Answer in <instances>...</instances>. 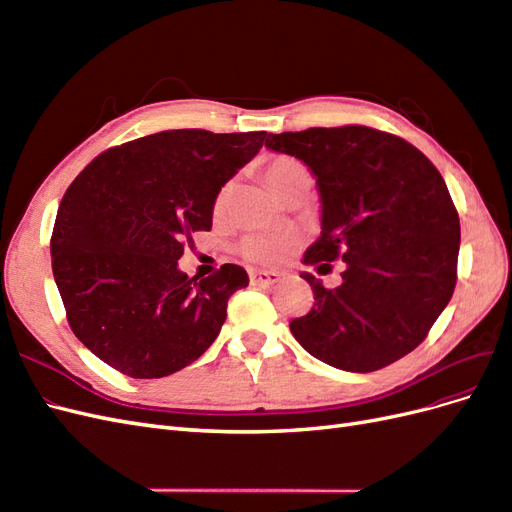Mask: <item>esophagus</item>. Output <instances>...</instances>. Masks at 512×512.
<instances>
[{
  "instance_id": "1",
  "label": "esophagus",
  "mask_w": 512,
  "mask_h": 512,
  "mask_svg": "<svg viewBox=\"0 0 512 512\" xmlns=\"http://www.w3.org/2000/svg\"><path fill=\"white\" fill-rule=\"evenodd\" d=\"M250 280L254 286H271L280 280V273L277 271H265V269H254L250 271Z\"/></svg>"
}]
</instances>
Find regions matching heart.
Segmentation results:
<instances>
[{
	"instance_id": "obj_1",
	"label": "heart",
	"mask_w": 512,
	"mask_h": 512,
	"mask_svg": "<svg viewBox=\"0 0 512 512\" xmlns=\"http://www.w3.org/2000/svg\"><path fill=\"white\" fill-rule=\"evenodd\" d=\"M299 170H303V166L297 160L275 158L273 162L267 164L265 177H267L271 188L277 190L290 175L299 173ZM224 198H226V190L220 196V203ZM294 243H297V237H292V235H284V237H280V235H254L243 243V252L254 260H260V262H275V260H280Z\"/></svg>"
}]
</instances>
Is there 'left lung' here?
I'll use <instances>...</instances> for the list:
<instances>
[{
	"mask_svg": "<svg viewBox=\"0 0 512 512\" xmlns=\"http://www.w3.org/2000/svg\"><path fill=\"white\" fill-rule=\"evenodd\" d=\"M265 147L301 160L320 196V237L303 262L342 258V286L314 290L294 339L318 361L376 371L423 342L455 290L459 215L438 168L404 138L365 126L269 134Z\"/></svg>",
	"mask_w": 512,
	"mask_h": 512,
	"instance_id": "obj_1",
	"label": "left lung"
}]
</instances>
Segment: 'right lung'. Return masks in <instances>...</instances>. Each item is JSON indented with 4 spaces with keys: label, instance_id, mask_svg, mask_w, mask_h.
<instances>
[{
    "label": "right lung",
    "instance_id": "right-lung-1",
    "mask_svg": "<svg viewBox=\"0 0 512 512\" xmlns=\"http://www.w3.org/2000/svg\"><path fill=\"white\" fill-rule=\"evenodd\" d=\"M267 132L166 130L104 151L72 181L55 218L51 258L70 329L132 378H164L218 337L243 267L188 277L192 232L211 230L224 185Z\"/></svg>",
    "mask_w": 512,
    "mask_h": 512
}]
</instances>
